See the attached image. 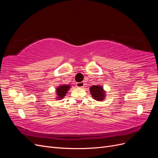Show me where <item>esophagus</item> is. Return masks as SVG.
Listing matches in <instances>:
<instances>
[{"label": "esophagus", "mask_w": 158, "mask_h": 158, "mask_svg": "<svg viewBox=\"0 0 158 158\" xmlns=\"http://www.w3.org/2000/svg\"><path fill=\"white\" fill-rule=\"evenodd\" d=\"M76 86L77 88H84V82H77L76 84Z\"/></svg>", "instance_id": "obj_1"}]
</instances>
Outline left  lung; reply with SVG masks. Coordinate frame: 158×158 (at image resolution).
Masks as SVG:
<instances>
[{"mask_svg": "<svg viewBox=\"0 0 158 158\" xmlns=\"http://www.w3.org/2000/svg\"><path fill=\"white\" fill-rule=\"evenodd\" d=\"M89 92L92 98L97 101L102 102L106 98V91L99 85H94L91 86Z\"/></svg>", "mask_w": 158, "mask_h": 158, "instance_id": "left-lung-1", "label": "left lung"}]
</instances>
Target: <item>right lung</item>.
<instances>
[{
	"instance_id": "obj_1",
	"label": "right lung",
	"mask_w": 158,
	"mask_h": 158,
	"mask_svg": "<svg viewBox=\"0 0 158 158\" xmlns=\"http://www.w3.org/2000/svg\"><path fill=\"white\" fill-rule=\"evenodd\" d=\"M70 88V85H59L57 88H56V97L55 99L57 100H60L66 95V93L68 92L69 89Z\"/></svg>"
}]
</instances>
